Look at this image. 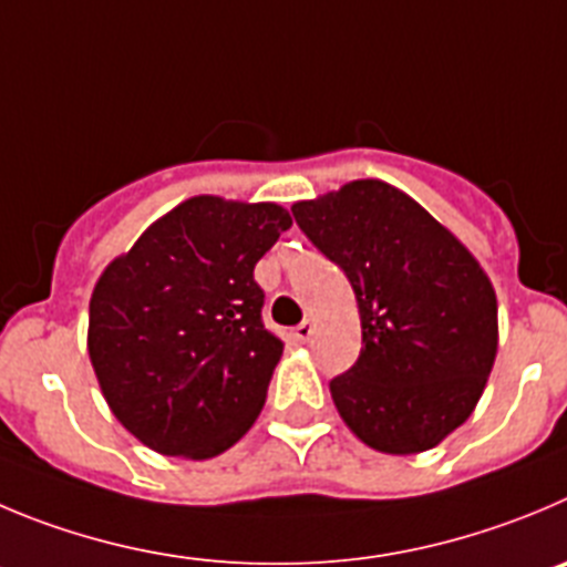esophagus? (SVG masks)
<instances>
[{"mask_svg": "<svg viewBox=\"0 0 567 567\" xmlns=\"http://www.w3.org/2000/svg\"><path fill=\"white\" fill-rule=\"evenodd\" d=\"M310 336H313V321L305 319L296 327V338H299V341H310Z\"/></svg>", "mask_w": 567, "mask_h": 567, "instance_id": "esophagus-1", "label": "esophagus"}]
</instances>
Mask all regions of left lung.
I'll return each instance as SVG.
<instances>
[{
    "label": "left lung",
    "mask_w": 567,
    "mask_h": 567,
    "mask_svg": "<svg viewBox=\"0 0 567 567\" xmlns=\"http://www.w3.org/2000/svg\"><path fill=\"white\" fill-rule=\"evenodd\" d=\"M355 290L361 358L330 380L347 427L411 456L470 420L498 355V299L470 248L411 195L378 178L290 206Z\"/></svg>",
    "instance_id": "left-lung-1"
}]
</instances>
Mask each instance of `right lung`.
Instances as JSON below:
<instances>
[{"label":"right lung","instance_id":"1","mask_svg":"<svg viewBox=\"0 0 567 567\" xmlns=\"http://www.w3.org/2000/svg\"><path fill=\"white\" fill-rule=\"evenodd\" d=\"M290 224L279 204L195 195L100 274L89 358L145 447L204 462L254 425L285 347L262 327L254 266Z\"/></svg>","mask_w":567,"mask_h":567}]
</instances>
